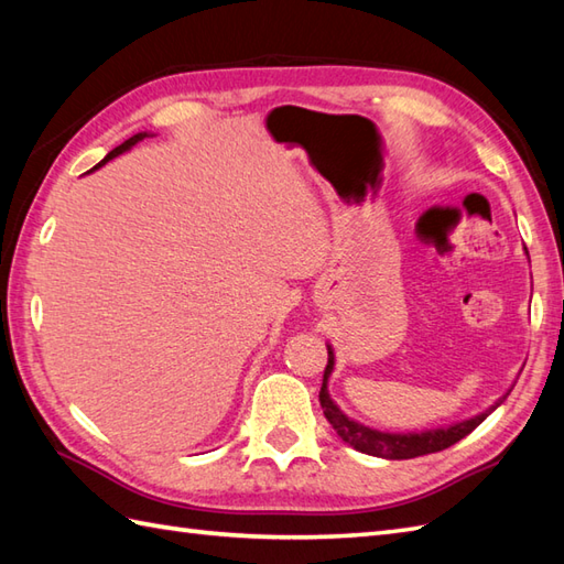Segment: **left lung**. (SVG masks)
<instances>
[{"instance_id": "1", "label": "left lung", "mask_w": 564, "mask_h": 564, "mask_svg": "<svg viewBox=\"0 0 564 564\" xmlns=\"http://www.w3.org/2000/svg\"><path fill=\"white\" fill-rule=\"evenodd\" d=\"M327 354H329V358H327L325 378H322V388H319L322 412H325L327 422L341 436V441L349 443V446H354L356 451L376 455V458L406 460V458H416V455L438 453L443 448L453 446V443H458L460 438H465L473 429H477L485 422L489 412L497 410V406L501 404V400H499L495 406H489L485 414H477L473 419H467V422L453 424L448 429H431V431H422V434H386V431H376V429H368L364 424L354 422V419L346 416L339 406L332 402L329 392H327V378L334 368V354L329 346H327Z\"/></svg>"}]
</instances>
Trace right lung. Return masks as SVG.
I'll use <instances>...</instances> for the list:
<instances>
[{
    "label": "right lung",
    "mask_w": 564,
    "mask_h": 564,
    "mask_svg": "<svg viewBox=\"0 0 564 564\" xmlns=\"http://www.w3.org/2000/svg\"><path fill=\"white\" fill-rule=\"evenodd\" d=\"M145 135H148V133H138V135H133V138H130V140H126V142H123V145H118L116 150H111L109 154H106V158H104V162H109V160L118 158V154H121V152H126V150H130V148H133V145H135V142H140V140H142V138H145ZM104 162H101V164H104Z\"/></svg>",
    "instance_id": "add662e5"
}]
</instances>
